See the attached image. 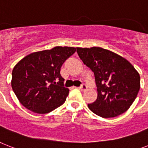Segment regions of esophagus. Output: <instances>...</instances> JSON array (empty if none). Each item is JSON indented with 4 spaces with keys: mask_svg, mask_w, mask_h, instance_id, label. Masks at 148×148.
<instances>
[{
    "mask_svg": "<svg viewBox=\"0 0 148 148\" xmlns=\"http://www.w3.org/2000/svg\"><path fill=\"white\" fill-rule=\"evenodd\" d=\"M79 89H80V90H82V91H85L87 89V86H86V84H82L81 86L79 87Z\"/></svg>",
    "mask_w": 148,
    "mask_h": 148,
    "instance_id": "34e87169",
    "label": "esophagus"
}]
</instances>
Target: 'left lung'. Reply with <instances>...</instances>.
<instances>
[{
  "label": "left lung",
  "instance_id": "1",
  "mask_svg": "<svg viewBox=\"0 0 148 148\" xmlns=\"http://www.w3.org/2000/svg\"><path fill=\"white\" fill-rule=\"evenodd\" d=\"M77 52L94 73L97 99L87 105L89 109L106 119L127 111L140 90V75L134 66L125 58L100 47H77Z\"/></svg>",
  "mask_w": 148,
  "mask_h": 148
}]
</instances>
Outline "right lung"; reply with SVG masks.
<instances>
[{"instance_id": "add662e5", "label": "right lung", "mask_w": 148, "mask_h": 148, "mask_svg": "<svg viewBox=\"0 0 148 148\" xmlns=\"http://www.w3.org/2000/svg\"><path fill=\"white\" fill-rule=\"evenodd\" d=\"M75 51L74 47L56 46L26 55L14 66L12 89L24 107L45 114L65 102L69 90L63 86L60 71Z\"/></svg>"}]
</instances>
